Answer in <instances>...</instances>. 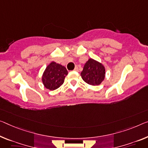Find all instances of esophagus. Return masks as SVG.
Segmentation results:
<instances>
[{
	"label": "esophagus",
	"mask_w": 148,
	"mask_h": 148,
	"mask_svg": "<svg viewBox=\"0 0 148 148\" xmlns=\"http://www.w3.org/2000/svg\"><path fill=\"white\" fill-rule=\"evenodd\" d=\"M74 71H78V67L77 66H76L75 67V69H74Z\"/></svg>",
	"instance_id": "1"
}]
</instances>
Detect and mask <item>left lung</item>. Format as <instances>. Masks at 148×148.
<instances>
[{"instance_id": "1", "label": "left lung", "mask_w": 148, "mask_h": 148, "mask_svg": "<svg viewBox=\"0 0 148 148\" xmlns=\"http://www.w3.org/2000/svg\"><path fill=\"white\" fill-rule=\"evenodd\" d=\"M81 76L83 80L88 85H100L104 79L105 69L101 63L89 59L84 65Z\"/></svg>"}]
</instances>
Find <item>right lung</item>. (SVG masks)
<instances>
[{
  "label": "right lung",
  "instance_id": "1",
  "mask_svg": "<svg viewBox=\"0 0 148 148\" xmlns=\"http://www.w3.org/2000/svg\"><path fill=\"white\" fill-rule=\"evenodd\" d=\"M68 72L64 66L51 62L46 67L42 76V82L45 88L53 90L63 85Z\"/></svg>",
  "mask_w": 148,
  "mask_h": 148
}]
</instances>
